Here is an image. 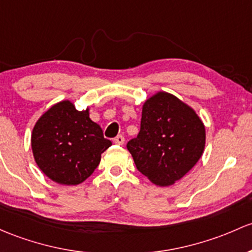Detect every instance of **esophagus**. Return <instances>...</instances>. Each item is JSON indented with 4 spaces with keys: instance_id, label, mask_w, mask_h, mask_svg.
Segmentation results:
<instances>
[{
    "instance_id": "1",
    "label": "esophagus",
    "mask_w": 252,
    "mask_h": 252,
    "mask_svg": "<svg viewBox=\"0 0 252 252\" xmlns=\"http://www.w3.org/2000/svg\"><path fill=\"white\" fill-rule=\"evenodd\" d=\"M113 142H115L116 145H123L124 144V137L122 136V135H118V136L116 137L115 140H113Z\"/></svg>"
}]
</instances>
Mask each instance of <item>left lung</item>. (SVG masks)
I'll list each match as a JSON object with an SVG mask.
<instances>
[{"label":"left lung","mask_w":252,"mask_h":252,"mask_svg":"<svg viewBox=\"0 0 252 252\" xmlns=\"http://www.w3.org/2000/svg\"><path fill=\"white\" fill-rule=\"evenodd\" d=\"M205 139V126L194 108L159 91L142 105L139 135L126 148L140 173L156 186L166 187L198 163Z\"/></svg>","instance_id":"obj_1"}]
</instances>
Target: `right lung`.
I'll return each mask as SVG.
<instances>
[{
  "instance_id": "add662e5",
  "label": "right lung",
  "mask_w": 252,
  "mask_h": 252,
  "mask_svg": "<svg viewBox=\"0 0 252 252\" xmlns=\"http://www.w3.org/2000/svg\"><path fill=\"white\" fill-rule=\"evenodd\" d=\"M111 145L101 126L89 117V107L76 110L71 100L50 106L31 133V148L39 170L65 186L86 181Z\"/></svg>"
}]
</instances>
